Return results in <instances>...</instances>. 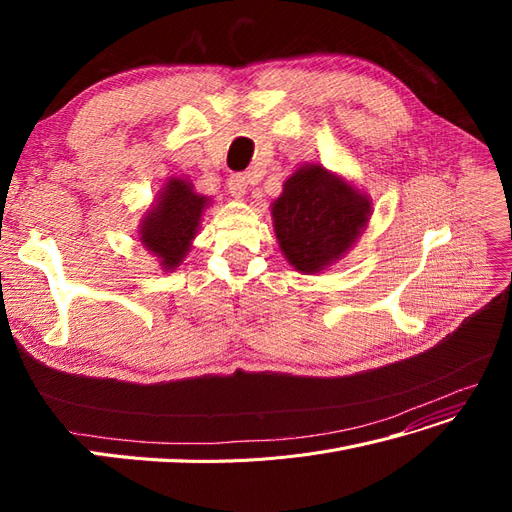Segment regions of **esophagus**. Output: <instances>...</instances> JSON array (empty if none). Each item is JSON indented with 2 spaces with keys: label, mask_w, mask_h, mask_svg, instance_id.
<instances>
[{
  "label": "esophagus",
  "mask_w": 512,
  "mask_h": 512,
  "mask_svg": "<svg viewBox=\"0 0 512 512\" xmlns=\"http://www.w3.org/2000/svg\"><path fill=\"white\" fill-rule=\"evenodd\" d=\"M226 185H228L230 196H235V198H243L247 192V179L243 175H230Z\"/></svg>",
  "instance_id": "34e87169"
}]
</instances>
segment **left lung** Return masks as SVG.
Instances as JSON below:
<instances>
[{
    "label": "left lung",
    "mask_w": 512,
    "mask_h": 512,
    "mask_svg": "<svg viewBox=\"0 0 512 512\" xmlns=\"http://www.w3.org/2000/svg\"><path fill=\"white\" fill-rule=\"evenodd\" d=\"M280 250L301 273H318L348 254L371 215V200L320 164L288 177L271 205Z\"/></svg>",
    "instance_id": "8db88e82"
}]
</instances>
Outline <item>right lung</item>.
<instances>
[{"label":"right lung","instance_id":"add662e5","mask_svg":"<svg viewBox=\"0 0 512 512\" xmlns=\"http://www.w3.org/2000/svg\"><path fill=\"white\" fill-rule=\"evenodd\" d=\"M209 203V196L196 194L188 179L170 177L164 183L158 200L145 213L138 230L141 243L153 256H158L164 271H175L190 252L200 218Z\"/></svg>","mask_w":512,"mask_h":512}]
</instances>
